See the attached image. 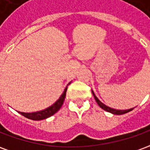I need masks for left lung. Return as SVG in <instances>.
Wrapping results in <instances>:
<instances>
[{
  "label": "left lung",
  "mask_w": 150,
  "mask_h": 150,
  "mask_svg": "<svg viewBox=\"0 0 150 150\" xmlns=\"http://www.w3.org/2000/svg\"><path fill=\"white\" fill-rule=\"evenodd\" d=\"M91 92H92V94H93V96H94L95 100H96V103L98 104V105H99L102 109H104V110L106 111V112L112 113V114H115V115H122V114H125V113L129 112L132 111V109L134 108H129V109H127V110H118V109L116 110V109H115V108H112L108 107V106H107V105H105L104 104H103V103H102V102H101V101L97 97H96V96L95 95L94 91H92V90H91Z\"/></svg>",
  "instance_id": "left-lung-1"
}]
</instances>
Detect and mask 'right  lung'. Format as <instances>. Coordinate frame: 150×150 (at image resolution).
<instances>
[{
    "instance_id": "add662e5",
    "label": "right lung",
    "mask_w": 150,
    "mask_h": 150,
    "mask_svg": "<svg viewBox=\"0 0 150 150\" xmlns=\"http://www.w3.org/2000/svg\"><path fill=\"white\" fill-rule=\"evenodd\" d=\"M70 83H71V82L67 84V86ZM67 86L66 87V88L64 89V91L60 96L59 100H57L51 106L46 108L43 109V110L34 112H18V113H20L21 115L24 116L25 117H26L28 119L33 120H42L46 119V118H48L50 116H53L54 114H55L60 109V108L62 107V105L63 104V102H64V100H65L66 97V92H67Z\"/></svg>"
}]
</instances>
